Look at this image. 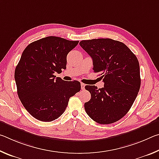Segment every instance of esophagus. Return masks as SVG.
Here are the masks:
<instances>
[{"instance_id":"esophagus-1","label":"esophagus","mask_w":159,"mask_h":159,"mask_svg":"<svg viewBox=\"0 0 159 159\" xmlns=\"http://www.w3.org/2000/svg\"><path fill=\"white\" fill-rule=\"evenodd\" d=\"M80 86H81V90H84L85 89V85L84 84V83H80Z\"/></svg>"}]
</instances>
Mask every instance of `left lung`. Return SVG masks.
Returning a JSON list of instances; mask_svg holds the SVG:
<instances>
[{"label": "left lung", "mask_w": 159, "mask_h": 159, "mask_svg": "<svg viewBox=\"0 0 159 159\" xmlns=\"http://www.w3.org/2000/svg\"><path fill=\"white\" fill-rule=\"evenodd\" d=\"M80 45L93 59V71L100 73L104 88L85 85L91 98L84 104L87 114L99 124L118 121L127 114L140 88L139 64L133 52L111 39L87 40Z\"/></svg>", "instance_id": "8db88e82"}]
</instances>
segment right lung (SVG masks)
<instances>
[{"instance_id": "1", "label": "right lung", "mask_w": 159, "mask_h": 159, "mask_svg": "<svg viewBox=\"0 0 159 159\" xmlns=\"http://www.w3.org/2000/svg\"><path fill=\"white\" fill-rule=\"evenodd\" d=\"M79 42L48 36L31 43L23 51L15 71L17 95L36 119H57L65 111L69 98L80 90L78 80L66 82L54 74L66 69V56Z\"/></svg>"}]
</instances>
